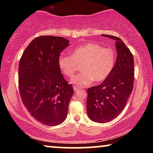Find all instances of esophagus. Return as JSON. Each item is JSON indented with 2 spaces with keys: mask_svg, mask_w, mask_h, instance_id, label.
<instances>
[{
  "mask_svg": "<svg viewBox=\"0 0 153 153\" xmlns=\"http://www.w3.org/2000/svg\"><path fill=\"white\" fill-rule=\"evenodd\" d=\"M74 91H79V90H80V87L76 86V85H75V86H74Z\"/></svg>",
  "mask_w": 153,
  "mask_h": 153,
  "instance_id": "1",
  "label": "esophagus"
}]
</instances>
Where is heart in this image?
<instances>
[{"mask_svg":"<svg viewBox=\"0 0 153 153\" xmlns=\"http://www.w3.org/2000/svg\"><path fill=\"white\" fill-rule=\"evenodd\" d=\"M116 54L114 49L103 47L97 43H86L72 51V54L62 53L58 59L59 68L62 73L72 77L81 65V72L71 79L72 83L88 85L94 81H104L114 70Z\"/></svg>","mask_w":153,"mask_h":153,"instance_id":"heart-1","label":"heart"}]
</instances>
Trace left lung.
<instances>
[{"label":"left lung","mask_w":153,"mask_h":153,"mask_svg":"<svg viewBox=\"0 0 153 153\" xmlns=\"http://www.w3.org/2000/svg\"><path fill=\"white\" fill-rule=\"evenodd\" d=\"M116 40L117 60L111 74L101 84L88 88L87 114L91 120L109 122L123 111L134 87L132 53L118 37L102 35Z\"/></svg>","instance_id":"1"}]
</instances>
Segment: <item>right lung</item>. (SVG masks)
Here are the masks:
<instances>
[{
	"label": "right lung",
	"instance_id": "add662e5",
	"mask_svg": "<svg viewBox=\"0 0 153 153\" xmlns=\"http://www.w3.org/2000/svg\"><path fill=\"white\" fill-rule=\"evenodd\" d=\"M62 37L42 35L31 42L19 64V91L27 111L35 120L56 126L65 120L74 94L58 65L69 45Z\"/></svg>",
	"mask_w": 153,
	"mask_h": 153
}]
</instances>
